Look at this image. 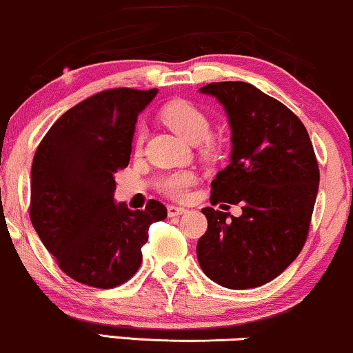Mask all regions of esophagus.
I'll return each mask as SVG.
<instances>
[{
    "label": "esophagus",
    "instance_id": "34e87169",
    "mask_svg": "<svg viewBox=\"0 0 353 353\" xmlns=\"http://www.w3.org/2000/svg\"><path fill=\"white\" fill-rule=\"evenodd\" d=\"M185 212L184 207H177V205H168V215L169 217H179Z\"/></svg>",
    "mask_w": 353,
    "mask_h": 353
}]
</instances>
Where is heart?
<instances>
[{"label": "heart", "mask_w": 353, "mask_h": 353, "mask_svg": "<svg viewBox=\"0 0 353 353\" xmlns=\"http://www.w3.org/2000/svg\"><path fill=\"white\" fill-rule=\"evenodd\" d=\"M161 118L165 125L177 134L188 139L189 143H201V150L205 154L215 151V141L209 138L210 118L202 108L188 100H176L165 105L161 112ZM144 141V131H136L134 146L141 148ZM197 182V176L192 171H174L165 174L158 181V189L171 199H184L189 189Z\"/></svg>", "instance_id": "1"}]
</instances>
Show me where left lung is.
Listing matches in <instances>:
<instances>
[{
  "instance_id": "1",
  "label": "left lung",
  "mask_w": 353,
  "mask_h": 353,
  "mask_svg": "<svg viewBox=\"0 0 353 353\" xmlns=\"http://www.w3.org/2000/svg\"><path fill=\"white\" fill-rule=\"evenodd\" d=\"M232 128L230 164L212 181V205L241 203V215L205 207L209 227L197 260L228 290L270 283L301 253L319 189V165L303 121L246 82H214ZM225 210V209H223Z\"/></svg>"
}]
</instances>
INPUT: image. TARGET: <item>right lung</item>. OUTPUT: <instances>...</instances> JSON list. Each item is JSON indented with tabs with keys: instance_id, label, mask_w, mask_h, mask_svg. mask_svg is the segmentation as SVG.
<instances>
[{
	"instance_id": "1",
	"label": "right lung",
	"mask_w": 353,
	"mask_h": 353,
	"mask_svg": "<svg viewBox=\"0 0 353 353\" xmlns=\"http://www.w3.org/2000/svg\"><path fill=\"white\" fill-rule=\"evenodd\" d=\"M158 88H110L67 110L37 146L31 169L34 230L67 276L100 290L138 271L150 225L168 217L158 201L144 210L114 203V174L130 163L138 114Z\"/></svg>"
}]
</instances>
